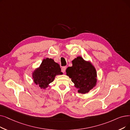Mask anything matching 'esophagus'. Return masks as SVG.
<instances>
[{"label":"esophagus","mask_w":130,"mask_h":130,"mask_svg":"<svg viewBox=\"0 0 130 130\" xmlns=\"http://www.w3.org/2000/svg\"><path fill=\"white\" fill-rule=\"evenodd\" d=\"M66 67H65V66H64V67H63L61 68V72H63V73H65V71H66Z\"/></svg>","instance_id":"34e87169"}]
</instances>
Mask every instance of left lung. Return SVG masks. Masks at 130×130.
<instances>
[{
	"label": "left lung",
	"mask_w": 130,
	"mask_h": 130,
	"mask_svg": "<svg viewBox=\"0 0 130 130\" xmlns=\"http://www.w3.org/2000/svg\"><path fill=\"white\" fill-rule=\"evenodd\" d=\"M74 86L78 89V92L85 94L96 85L97 72L94 67L90 61L84 60L78 56L72 61V66L66 70Z\"/></svg>",
	"instance_id": "8db88e82"
}]
</instances>
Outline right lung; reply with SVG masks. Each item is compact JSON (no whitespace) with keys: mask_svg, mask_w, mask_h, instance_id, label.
<instances>
[{"mask_svg":"<svg viewBox=\"0 0 130 130\" xmlns=\"http://www.w3.org/2000/svg\"><path fill=\"white\" fill-rule=\"evenodd\" d=\"M63 74L58 64L52 58L44 59L38 68L32 73L33 81L41 89H45L57 75Z\"/></svg>","mask_w":130,"mask_h":130,"instance_id":"add662e5","label":"right lung"}]
</instances>
